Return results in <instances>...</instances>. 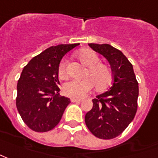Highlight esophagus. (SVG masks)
<instances>
[{"label":"esophagus","mask_w":158,"mask_h":158,"mask_svg":"<svg viewBox=\"0 0 158 158\" xmlns=\"http://www.w3.org/2000/svg\"><path fill=\"white\" fill-rule=\"evenodd\" d=\"M72 102H81V99H75V98H72L71 99Z\"/></svg>","instance_id":"obj_1"}]
</instances>
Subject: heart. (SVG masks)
Returning a JSON list of instances; mask_svg holds the SVG:
<instances>
[{"label": "heart", "mask_w": 158, "mask_h": 158, "mask_svg": "<svg viewBox=\"0 0 158 158\" xmlns=\"http://www.w3.org/2000/svg\"><path fill=\"white\" fill-rule=\"evenodd\" d=\"M77 56L88 69L82 80H71L66 82L62 91L64 95L75 99H81L91 91L95 85L96 89L102 90L110 84L113 73L110 67L100 62V58L96 52L91 49H82L77 53ZM67 60H62L58 69L59 77H66Z\"/></svg>", "instance_id": "b5f03b06"}]
</instances>
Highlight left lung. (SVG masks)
<instances>
[{
	"label": "left lung",
	"instance_id": "left-lung-1",
	"mask_svg": "<svg viewBox=\"0 0 158 158\" xmlns=\"http://www.w3.org/2000/svg\"><path fill=\"white\" fill-rule=\"evenodd\" d=\"M89 46L109 61L113 82L110 90L92 100L93 108L85 116V123L96 137L112 139L121 135L136 116L138 82L132 64L119 49L110 44Z\"/></svg>",
	"mask_w": 158,
	"mask_h": 158
}]
</instances>
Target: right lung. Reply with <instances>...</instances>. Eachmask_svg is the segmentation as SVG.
Segmentation results:
<instances>
[{"mask_svg": "<svg viewBox=\"0 0 158 158\" xmlns=\"http://www.w3.org/2000/svg\"><path fill=\"white\" fill-rule=\"evenodd\" d=\"M79 43L52 46L30 60L17 83L16 108L25 124L35 132L53 130L70 100L60 95L58 69L62 57Z\"/></svg>", "mask_w": 158, "mask_h": 158, "instance_id": "right-lung-1", "label": "right lung"}]
</instances>
